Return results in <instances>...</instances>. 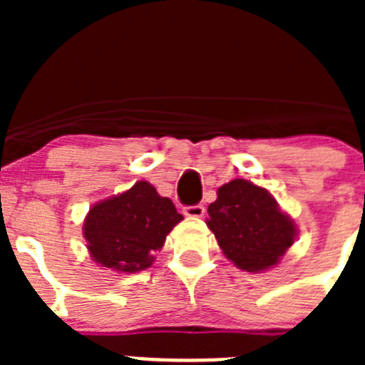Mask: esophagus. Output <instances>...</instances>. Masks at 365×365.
Returning <instances> with one entry per match:
<instances>
[{
    "instance_id": "1",
    "label": "esophagus",
    "mask_w": 365,
    "mask_h": 365,
    "mask_svg": "<svg viewBox=\"0 0 365 365\" xmlns=\"http://www.w3.org/2000/svg\"><path fill=\"white\" fill-rule=\"evenodd\" d=\"M185 215H188V217H202V215H205V206L202 205L185 206Z\"/></svg>"
}]
</instances>
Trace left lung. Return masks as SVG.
<instances>
[{"instance_id":"1","label":"left lung","mask_w":365,"mask_h":365,"mask_svg":"<svg viewBox=\"0 0 365 365\" xmlns=\"http://www.w3.org/2000/svg\"><path fill=\"white\" fill-rule=\"evenodd\" d=\"M208 228L222 254L247 272H263L279 263L298 230L265 188L234 179L217 190L208 206Z\"/></svg>"}]
</instances>
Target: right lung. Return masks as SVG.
I'll use <instances>...</instances> for the list:
<instances>
[{
  "instance_id": "add662e5",
  "label": "right lung",
  "mask_w": 365,
  "mask_h": 365,
  "mask_svg": "<svg viewBox=\"0 0 365 365\" xmlns=\"http://www.w3.org/2000/svg\"><path fill=\"white\" fill-rule=\"evenodd\" d=\"M182 215L168 197L138 180L130 190L91 206L83 221V237L93 259L118 272H138L155 261L166 235Z\"/></svg>"
}]
</instances>
